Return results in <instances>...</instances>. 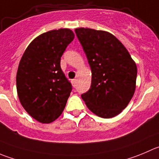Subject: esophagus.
<instances>
[{"label":"esophagus","mask_w":159,"mask_h":159,"mask_svg":"<svg viewBox=\"0 0 159 159\" xmlns=\"http://www.w3.org/2000/svg\"><path fill=\"white\" fill-rule=\"evenodd\" d=\"M72 87H74L76 86V80H72Z\"/></svg>","instance_id":"obj_1"}]
</instances>
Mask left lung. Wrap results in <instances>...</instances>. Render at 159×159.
<instances>
[{
	"label": "left lung",
	"instance_id": "left-lung-1",
	"mask_svg": "<svg viewBox=\"0 0 159 159\" xmlns=\"http://www.w3.org/2000/svg\"><path fill=\"white\" fill-rule=\"evenodd\" d=\"M92 72L90 88L81 95L96 116H118L132 99L137 68L125 46L111 33L90 28L75 30Z\"/></svg>",
	"mask_w": 159,
	"mask_h": 159
}]
</instances>
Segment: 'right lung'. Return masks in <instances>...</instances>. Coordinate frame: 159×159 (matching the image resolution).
Instances as JSON below:
<instances>
[{
	"instance_id": "add662e5",
	"label": "right lung",
	"mask_w": 159,
	"mask_h": 159,
	"mask_svg": "<svg viewBox=\"0 0 159 159\" xmlns=\"http://www.w3.org/2000/svg\"><path fill=\"white\" fill-rule=\"evenodd\" d=\"M75 35L70 29L50 30L29 44L19 61L16 88L30 116L50 123L62 113L72 86L60 66L61 57Z\"/></svg>"
}]
</instances>
